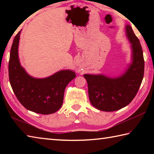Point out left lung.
<instances>
[{"label":"left lung","instance_id":"left-lung-1","mask_svg":"<svg viewBox=\"0 0 154 154\" xmlns=\"http://www.w3.org/2000/svg\"><path fill=\"white\" fill-rule=\"evenodd\" d=\"M126 35L132 43V62L122 76L109 78L103 75L85 74L90 103L103 111H115L132 102L139 91L144 75L145 62L140 41L130 26Z\"/></svg>","mask_w":154,"mask_h":154}]
</instances>
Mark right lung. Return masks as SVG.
<instances>
[{
    "mask_svg": "<svg viewBox=\"0 0 154 154\" xmlns=\"http://www.w3.org/2000/svg\"><path fill=\"white\" fill-rule=\"evenodd\" d=\"M20 32L15 36L9 61V78L13 91L28 110L44 115L55 113L62 105L66 85L76 75L70 70L60 71L45 79L28 75L18 58Z\"/></svg>",
    "mask_w": 154,
    "mask_h": 154,
    "instance_id": "1",
    "label": "right lung"
}]
</instances>
